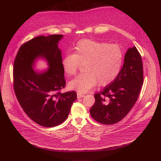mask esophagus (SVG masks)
<instances>
[{
	"instance_id": "obj_1",
	"label": "esophagus",
	"mask_w": 161,
	"mask_h": 161,
	"mask_svg": "<svg viewBox=\"0 0 161 161\" xmlns=\"http://www.w3.org/2000/svg\"><path fill=\"white\" fill-rule=\"evenodd\" d=\"M84 97V95H83V94H81V93H77V97L78 98V99H80V98H82V97Z\"/></svg>"
}]
</instances>
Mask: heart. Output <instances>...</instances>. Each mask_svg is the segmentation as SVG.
Segmentation results:
<instances>
[{
    "instance_id": "heart-1",
    "label": "heart",
    "mask_w": 161,
    "mask_h": 161,
    "mask_svg": "<svg viewBox=\"0 0 161 161\" xmlns=\"http://www.w3.org/2000/svg\"><path fill=\"white\" fill-rule=\"evenodd\" d=\"M123 53L115 44L90 39L79 41L74 53L66 54L62 60L64 73L74 75L80 64H83V73L68 83V87L78 93H85L95 87L107 86L119 74L122 65Z\"/></svg>"
}]
</instances>
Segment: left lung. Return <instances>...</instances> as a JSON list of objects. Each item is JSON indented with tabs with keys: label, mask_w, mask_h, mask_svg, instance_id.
Returning a JSON list of instances; mask_svg holds the SVG:
<instances>
[{
	"label": "left lung",
	"mask_w": 161,
	"mask_h": 161,
	"mask_svg": "<svg viewBox=\"0 0 161 161\" xmlns=\"http://www.w3.org/2000/svg\"><path fill=\"white\" fill-rule=\"evenodd\" d=\"M143 83L142 57L136 47H133L125 54L123 66L116 79L100 93L95 95L91 116L103 124L120 122L134 107Z\"/></svg>",
	"instance_id": "1"
}]
</instances>
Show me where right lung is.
I'll list each match as a JSON object with an SVG mask.
<instances>
[{"mask_svg":"<svg viewBox=\"0 0 161 161\" xmlns=\"http://www.w3.org/2000/svg\"><path fill=\"white\" fill-rule=\"evenodd\" d=\"M62 35L35 37L20 47L14 63V89L26 114L42 126L51 128L64 122L73 103L75 92L61 93L66 86L58 42ZM43 59L48 68L37 71L36 61Z\"/></svg>","mask_w":161,"mask_h":161,"instance_id":"obj_1","label":"right lung"}]
</instances>
